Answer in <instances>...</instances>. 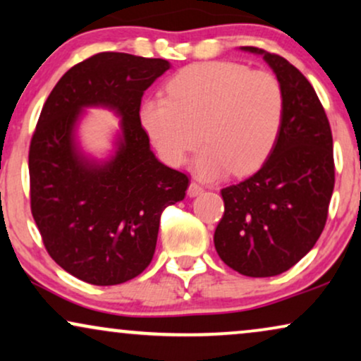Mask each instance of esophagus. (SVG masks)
Returning a JSON list of instances; mask_svg holds the SVG:
<instances>
[{
    "label": "esophagus",
    "instance_id": "obj_1",
    "mask_svg": "<svg viewBox=\"0 0 361 361\" xmlns=\"http://www.w3.org/2000/svg\"><path fill=\"white\" fill-rule=\"evenodd\" d=\"M204 191V188L200 183H196V181H191L190 183V186H188V195L190 196H198V195H202Z\"/></svg>",
    "mask_w": 361,
    "mask_h": 361
}]
</instances>
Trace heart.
I'll use <instances>...</instances> for the list:
<instances>
[{
    "label": "heart",
    "instance_id": "b5f03b06",
    "mask_svg": "<svg viewBox=\"0 0 361 361\" xmlns=\"http://www.w3.org/2000/svg\"><path fill=\"white\" fill-rule=\"evenodd\" d=\"M166 93L140 109L141 125L166 165H183L203 141L207 147L193 163L196 175H250L275 149L285 94L271 73L233 61L196 63L171 76Z\"/></svg>",
    "mask_w": 361,
    "mask_h": 361
}]
</instances>
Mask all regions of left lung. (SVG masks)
<instances>
[{
  "label": "left lung",
  "instance_id": "left-lung-1",
  "mask_svg": "<svg viewBox=\"0 0 361 361\" xmlns=\"http://www.w3.org/2000/svg\"><path fill=\"white\" fill-rule=\"evenodd\" d=\"M263 54L285 94V120L270 158L259 170L221 190L225 213L214 248L245 276H275L313 248L328 218L335 186L333 138L323 104L303 73L280 54Z\"/></svg>",
  "mask_w": 361,
  "mask_h": 361
}]
</instances>
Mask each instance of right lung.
<instances>
[{"label":"right lung","mask_w":361,"mask_h":361,"mask_svg":"<svg viewBox=\"0 0 361 361\" xmlns=\"http://www.w3.org/2000/svg\"><path fill=\"white\" fill-rule=\"evenodd\" d=\"M170 63L128 53L93 54L70 68L43 104L30 145V202L44 248L70 275L98 286L138 276L157 248L163 209L190 178L159 163L141 126L143 93ZM86 106L122 116L117 154L98 166L74 145Z\"/></svg>","instance_id":"add662e5"}]
</instances>
